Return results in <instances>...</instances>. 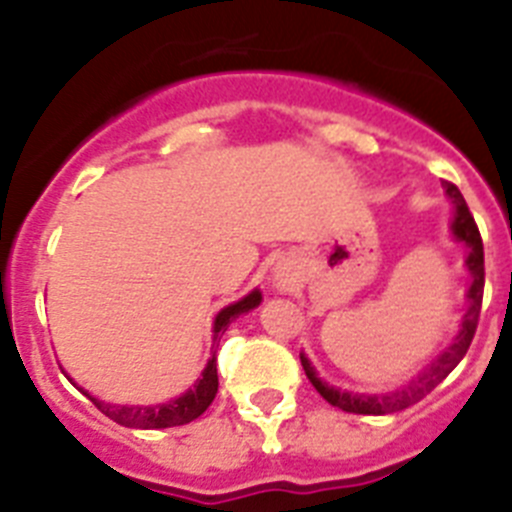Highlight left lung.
I'll use <instances>...</instances> for the list:
<instances>
[{
    "label": "left lung",
    "mask_w": 512,
    "mask_h": 512,
    "mask_svg": "<svg viewBox=\"0 0 512 512\" xmlns=\"http://www.w3.org/2000/svg\"><path fill=\"white\" fill-rule=\"evenodd\" d=\"M449 197L454 200L456 205V215H454V235L459 241H464L469 246V259L467 266L472 271V287H469V310L461 320V330L456 341L451 343L436 361H433L423 374L413 379V382L405 387V390L390 392V395H351V392H341L336 387H328L323 379L315 374V369L310 366L305 354H300L302 369H305L307 379L312 382V387L320 392L325 402H330L333 408H341L346 413H356V415H390V413H400V410L410 408L415 402L423 400L428 392H433L443 379L449 377L454 372V366L464 359V354L472 346V338L477 333V323H479V312H482V295H485V246H482V235H479L477 223H474V215L469 212L467 202L461 197L459 187L451 182H443Z\"/></svg>",
    "instance_id": "left-lung-1"
}]
</instances>
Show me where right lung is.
<instances>
[{"label":"right lung","instance_id":"obj_1","mask_svg":"<svg viewBox=\"0 0 512 512\" xmlns=\"http://www.w3.org/2000/svg\"><path fill=\"white\" fill-rule=\"evenodd\" d=\"M259 302V292H251V295L243 297L241 302H235V305L220 310V315L215 318V341L228 330L230 320L238 318L241 312L253 310ZM84 395H87V392H84ZM215 395L217 359L215 354H212V359L207 361L205 366V372H202V377L197 379V384H194L192 390L184 392V395L176 397V400L164 402V405H153V408H125V405H107V402H99L97 397L92 395L87 397L94 402V408H97L99 413H104L110 420H115V423L125 425V428H174V425L192 423L194 418H200V415L212 405Z\"/></svg>","mask_w":512,"mask_h":512}]
</instances>
